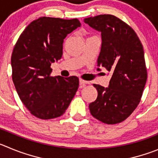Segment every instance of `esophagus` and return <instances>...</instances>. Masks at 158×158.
Listing matches in <instances>:
<instances>
[{
    "instance_id": "esophagus-1",
    "label": "esophagus",
    "mask_w": 158,
    "mask_h": 158,
    "mask_svg": "<svg viewBox=\"0 0 158 158\" xmlns=\"http://www.w3.org/2000/svg\"><path fill=\"white\" fill-rule=\"evenodd\" d=\"M87 83H88L87 81L83 80V79H79V85H80L81 88L84 87V86H85V85H86V84H87Z\"/></svg>"
}]
</instances>
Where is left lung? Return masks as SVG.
Wrapping results in <instances>:
<instances>
[{
  "label": "left lung",
  "mask_w": 158,
  "mask_h": 158,
  "mask_svg": "<svg viewBox=\"0 0 158 158\" xmlns=\"http://www.w3.org/2000/svg\"><path fill=\"white\" fill-rule=\"evenodd\" d=\"M84 23L101 32L97 66L112 73L108 87L94 84L98 94L89 110L104 123H120L140 102L147 79L143 48L133 29L116 16L100 15L84 19Z\"/></svg>",
  "instance_id": "obj_1"
}]
</instances>
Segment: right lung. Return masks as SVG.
<instances>
[{"label": "right lung", "mask_w": 158, "mask_h": 158, "mask_svg": "<svg viewBox=\"0 0 158 158\" xmlns=\"http://www.w3.org/2000/svg\"><path fill=\"white\" fill-rule=\"evenodd\" d=\"M80 25L77 19L40 17L24 29L15 45L13 82L22 102L38 118L62 115L77 91L79 78L51 76V65L61 58L64 38Z\"/></svg>", "instance_id": "right-lung-1"}]
</instances>
